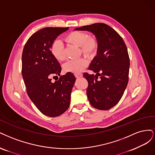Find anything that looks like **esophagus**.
Returning <instances> with one entry per match:
<instances>
[{
  "mask_svg": "<svg viewBox=\"0 0 155 155\" xmlns=\"http://www.w3.org/2000/svg\"><path fill=\"white\" fill-rule=\"evenodd\" d=\"M74 76H75L76 78H81L82 77V74L81 73H78V74H74Z\"/></svg>",
  "mask_w": 155,
  "mask_h": 155,
  "instance_id": "34e87169",
  "label": "esophagus"
}]
</instances>
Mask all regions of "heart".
Returning a JSON list of instances; mask_svg holds the SVG:
<instances>
[{
    "label": "heart",
    "mask_w": 155,
    "mask_h": 155,
    "mask_svg": "<svg viewBox=\"0 0 155 155\" xmlns=\"http://www.w3.org/2000/svg\"><path fill=\"white\" fill-rule=\"evenodd\" d=\"M64 40L68 43L80 47L82 54L86 57H92L97 49V41L93 36H87L82 31H74L69 33L65 37ZM63 44L61 41L56 40L51 46L50 52L56 61L61 62L64 59ZM87 62L84 58L70 60L63 65V70L66 73L78 74L82 72L86 67Z\"/></svg>",
    "instance_id": "obj_1"
}]
</instances>
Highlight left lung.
<instances>
[{
    "instance_id": "8db88e82",
    "label": "left lung",
    "mask_w": 155,
    "mask_h": 155,
    "mask_svg": "<svg viewBox=\"0 0 155 155\" xmlns=\"http://www.w3.org/2000/svg\"><path fill=\"white\" fill-rule=\"evenodd\" d=\"M74 30L91 32L96 37L97 55L89 66L96 74L84 73L83 76L88 82L87 96L91 106L108 110L120 101L128 83L130 62L126 45L114 29L104 23Z\"/></svg>"
}]
</instances>
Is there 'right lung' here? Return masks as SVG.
<instances>
[{
  "label": "right lung",
  "instance_id": "1",
  "mask_svg": "<svg viewBox=\"0 0 155 155\" xmlns=\"http://www.w3.org/2000/svg\"><path fill=\"white\" fill-rule=\"evenodd\" d=\"M69 28H44L33 34L25 44L22 56V74L27 93L38 110L48 117L64 113L70 104L71 93L76 78L72 73L61 76V67L52 56V43ZM56 80V79H55Z\"/></svg>",
  "mask_w": 155,
  "mask_h": 155
}]
</instances>
